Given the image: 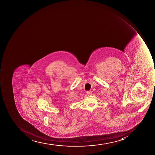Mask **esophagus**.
I'll return each instance as SVG.
<instances>
[{
    "label": "esophagus",
    "instance_id": "obj_1",
    "mask_svg": "<svg viewBox=\"0 0 155 155\" xmlns=\"http://www.w3.org/2000/svg\"><path fill=\"white\" fill-rule=\"evenodd\" d=\"M87 95H88V96H91V95H92V92H91V91H87Z\"/></svg>",
    "mask_w": 155,
    "mask_h": 155
}]
</instances>
